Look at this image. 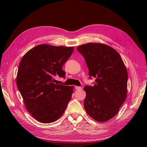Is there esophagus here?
<instances>
[{
  "label": "esophagus",
  "instance_id": "1",
  "mask_svg": "<svg viewBox=\"0 0 147 147\" xmlns=\"http://www.w3.org/2000/svg\"><path fill=\"white\" fill-rule=\"evenodd\" d=\"M75 89H76V90H81L82 89V87H80V86H75Z\"/></svg>",
  "mask_w": 147,
  "mask_h": 147
}]
</instances>
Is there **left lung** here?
Returning a JSON list of instances; mask_svg holds the SVG:
<instances>
[{"label":"left lung","mask_w":147,"mask_h":147,"mask_svg":"<svg viewBox=\"0 0 147 147\" xmlns=\"http://www.w3.org/2000/svg\"><path fill=\"white\" fill-rule=\"evenodd\" d=\"M85 59L94 86L84 88V107L87 114L99 122L111 119L119 111L127 97L128 75L120 54L111 46L88 43L78 47Z\"/></svg>","instance_id":"left-lung-1"}]
</instances>
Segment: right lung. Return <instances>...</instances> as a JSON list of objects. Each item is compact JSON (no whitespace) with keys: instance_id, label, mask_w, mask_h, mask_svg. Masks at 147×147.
<instances>
[{"instance_id":"add662e5","label":"right lung","mask_w":147,"mask_h":147,"mask_svg":"<svg viewBox=\"0 0 147 147\" xmlns=\"http://www.w3.org/2000/svg\"><path fill=\"white\" fill-rule=\"evenodd\" d=\"M73 49V46L41 44L29 50L20 61L17 88L27 110L39 122L57 121L70 101L73 86L58 84L55 78L65 76L62 67Z\"/></svg>"}]
</instances>
